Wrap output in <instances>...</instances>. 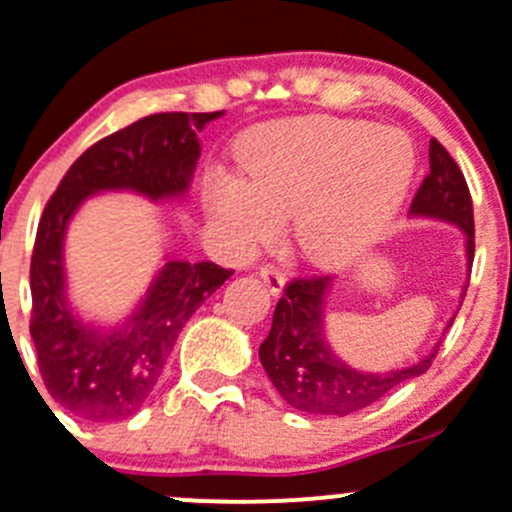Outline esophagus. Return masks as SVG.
<instances>
[{
  "label": "esophagus",
  "instance_id": "esophagus-1",
  "mask_svg": "<svg viewBox=\"0 0 512 512\" xmlns=\"http://www.w3.org/2000/svg\"><path fill=\"white\" fill-rule=\"evenodd\" d=\"M260 280L265 282V287L270 290V295H275V297L282 295V290H285V282H287L285 275H282V272L272 265L260 267Z\"/></svg>",
  "mask_w": 512,
  "mask_h": 512
}]
</instances>
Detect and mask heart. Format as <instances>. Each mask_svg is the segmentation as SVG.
Wrapping results in <instances>:
<instances>
[{"label": "heart", "instance_id": "1", "mask_svg": "<svg viewBox=\"0 0 512 512\" xmlns=\"http://www.w3.org/2000/svg\"><path fill=\"white\" fill-rule=\"evenodd\" d=\"M408 132L367 119L297 117L242 140L245 177L217 170L207 212L232 255H250L295 215L292 235L312 265L337 267L375 245L403 207L415 175Z\"/></svg>", "mask_w": 512, "mask_h": 512}]
</instances>
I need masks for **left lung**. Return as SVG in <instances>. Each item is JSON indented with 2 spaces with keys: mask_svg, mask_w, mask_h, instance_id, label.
<instances>
[{
  "mask_svg": "<svg viewBox=\"0 0 512 512\" xmlns=\"http://www.w3.org/2000/svg\"><path fill=\"white\" fill-rule=\"evenodd\" d=\"M410 217L448 222L463 230L468 267L473 265L475 225L468 182L438 140H430V175L410 205ZM330 285L332 277H307L287 285L272 315L270 335L260 345V362L290 408L307 415L345 418L428 372L438 345L423 360L388 372H365L347 365L325 337V297Z\"/></svg>",
  "mask_w": 512,
  "mask_h": 512,
  "instance_id": "8db88e82",
  "label": "left lung"
}]
</instances>
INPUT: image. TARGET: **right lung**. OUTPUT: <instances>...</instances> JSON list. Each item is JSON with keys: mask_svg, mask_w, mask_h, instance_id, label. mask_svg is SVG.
Instances as JSON below:
<instances>
[{"mask_svg": "<svg viewBox=\"0 0 512 512\" xmlns=\"http://www.w3.org/2000/svg\"><path fill=\"white\" fill-rule=\"evenodd\" d=\"M222 114L162 112L137 119L89 147L44 207L29 270V332L49 395L77 418L114 423L135 415L155 390L185 322L232 270L167 255L122 322H87L67 295L69 222L99 192H135L150 202L185 197L202 150L197 132Z\"/></svg>", "mask_w": 512, "mask_h": 512, "instance_id": "right-lung-1", "label": "right lung"}]
</instances>
